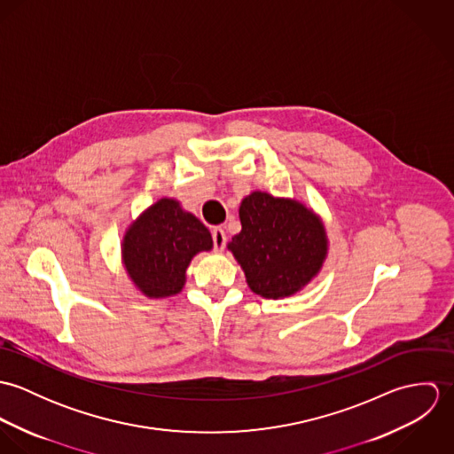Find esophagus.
Here are the masks:
<instances>
[{"label": "esophagus", "mask_w": 454, "mask_h": 454, "mask_svg": "<svg viewBox=\"0 0 454 454\" xmlns=\"http://www.w3.org/2000/svg\"><path fill=\"white\" fill-rule=\"evenodd\" d=\"M211 238H213V248H215L216 252H222V250L225 248V245H227L225 231L220 229V227H215V229L211 231Z\"/></svg>", "instance_id": "esophagus-1"}]
</instances>
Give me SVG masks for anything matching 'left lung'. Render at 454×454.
<instances>
[{
	"label": "left lung",
	"mask_w": 454,
	"mask_h": 454,
	"mask_svg": "<svg viewBox=\"0 0 454 454\" xmlns=\"http://www.w3.org/2000/svg\"><path fill=\"white\" fill-rule=\"evenodd\" d=\"M239 218L243 229L229 250L255 294L288 297L320 270L326 254L324 225L302 204L254 192L243 199Z\"/></svg>",
	"instance_id": "1"
}]
</instances>
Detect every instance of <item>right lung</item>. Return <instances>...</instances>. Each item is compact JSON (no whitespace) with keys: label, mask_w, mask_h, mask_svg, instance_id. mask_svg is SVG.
<instances>
[{"label":"right lung","mask_w":454,"mask_h":454,"mask_svg":"<svg viewBox=\"0 0 454 454\" xmlns=\"http://www.w3.org/2000/svg\"><path fill=\"white\" fill-rule=\"evenodd\" d=\"M209 231L178 200L160 199L124 239V263L130 279L148 297H169L185 283V270L195 254L211 250Z\"/></svg>","instance_id":"right-lung-1"}]
</instances>
